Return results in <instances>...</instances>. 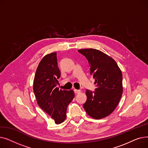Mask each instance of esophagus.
Returning a JSON list of instances; mask_svg holds the SVG:
<instances>
[{
  "label": "esophagus",
  "mask_w": 148,
  "mask_h": 148,
  "mask_svg": "<svg viewBox=\"0 0 148 148\" xmlns=\"http://www.w3.org/2000/svg\"><path fill=\"white\" fill-rule=\"evenodd\" d=\"M74 92L75 94H79V93L81 92V90H77V89H74Z\"/></svg>",
  "instance_id": "obj_1"
}]
</instances>
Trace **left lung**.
Instances as JSON below:
<instances>
[{
	"label": "left lung",
	"instance_id": "obj_1",
	"mask_svg": "<svg viewBox=\"0 0 148 148\" xmlns=\"http://www.w3.org/2000/svg\"><path fill=\"white\" fill-rule=\"evenodd\" d=\"M78 51L88 60L90 75L97 86L94 93L86 90L87 100L83 107L91 118H104L114 110L122 97V72L115 60L102 51L94 49Z\"/></svg>",
	"mask_w": 148,
	"mask_h": 148
}]
</instances>
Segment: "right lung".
I'll list each match as a JSON object with an SVG mask.
<instances>
[{
	"label": "right lung",
	"instance_id": "obj_1",
	"mask_svg": "<svg viewBox=\"0 0 148 148\" xmlns=\"http://www.w3.org/2000/svg\"><path fill=\"white\" fill-rule=\"evenodd\" d=\"M60 77L56 52L46 54L37 67L33 89L38 106L56 124L65 120L67 107L74 98L73 90H59L56 87Z\"/></svg>",
	"mask_w": 148,
	"mask_h": 148
}]
</instances>
